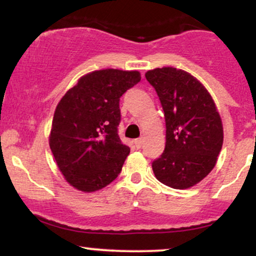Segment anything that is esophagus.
I'll list each match as a JSON object with an SVG mask.
<instances>
[{"instance_id": "34e87169", "label": "esophagus", "mask_w": 256, "mask_h": 256, "mask_svg": "<svg viewBox=\"0 0 256 256\" xmlns=\"http://www.w3.org/2000/svg\"><path fill=\"white\" fill-rule=\"evenodd\" d=\"M142 144H144V140L142 138H136V140H135V146H136V148L138 150H140L141 147H142Z\"/></svg>"}]
</instances>
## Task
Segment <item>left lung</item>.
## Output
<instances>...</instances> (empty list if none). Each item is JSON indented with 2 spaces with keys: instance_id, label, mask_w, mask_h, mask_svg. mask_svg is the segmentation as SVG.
I'll use <instances>...</instances> for the list:
<instances>
[{
  "instance_id": "1",
  "label": "left lung",
  "mask_w": 256,
  "mask_h": 256,
  "mask_svg": "<svg viewBox=\"0 0 256 256\" xmlns=\"http://www.w3.org/2000/svg\"><path fill=\"white\" fill-rule=\"evenodd\" d=\"M166 122V144L152 162L162 184L188 188L204 179L222 150L223 127L210 94L194 76L174 68L147 71Z\"/></svg>"
}]
</instances>
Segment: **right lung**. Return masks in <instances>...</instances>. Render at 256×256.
I'll return each instance as SVG.
<instances>
[{"label": "right lung", "mask_w": 256, "mask_h": 256, "mask_svg": "<svg viewBox=\"0 0 256 256\" xmlns=\"http://www.w3.org/2000/svg\"><path fill=\"white\" fill-rule=\"evenodd\" d=\"M140 80L138 71H94L56 106L50 147L62 176L77 190H100L121 172L130 148L118 136L120 98Z\"/></svg>", "instance_id": "add662e5"}]
</instances>
